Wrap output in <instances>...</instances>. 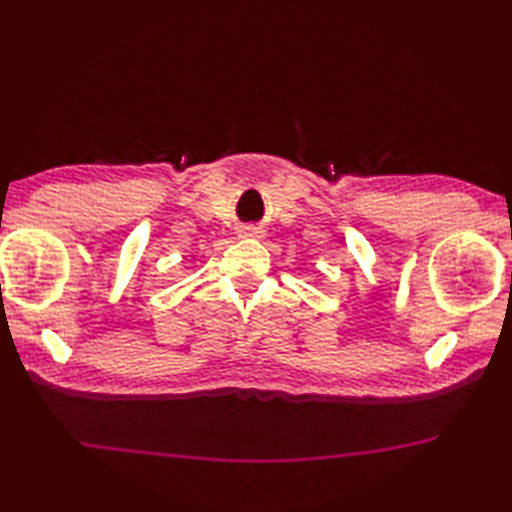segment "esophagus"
I'll return each mask as SVG.
<instances>
[{
	"label": "esophagus",
	"mask_w": 512,
	"mask_h": 512,
	"mask_svg": "<svg viewBox=\"0 0 512 512\" xmlns=\"http://www.w3.org/2000/svg\"><path fill=\"white\" fill-rule=\"evenodd\" d=\"M260 234H263V230H258V227H252V225H247L241 230V236H260Z\"/></svg>",
	"instance_id": "1"
}]
</instances>
